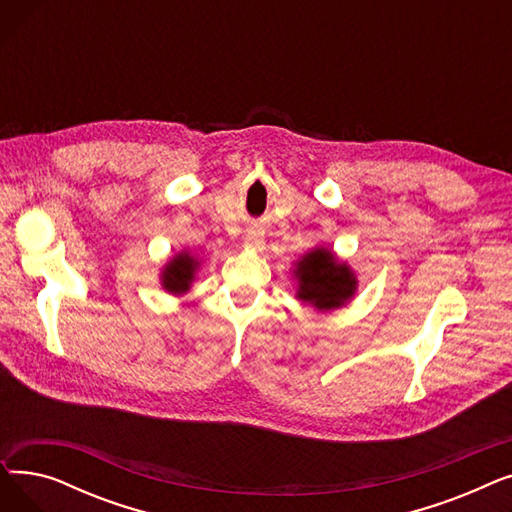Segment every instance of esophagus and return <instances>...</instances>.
<instances>
[{
	"label": "esophagus",
	"mask_w": 512,
	"mask_h": 512,
	"mask_svg": "<svg viewBox=\"0 0 512 512\" xmlns=\"http://www.w3.org/2000/svg\"><path fill=\"white\" fill-rule=\"evenodd\" d=\"M263 245H265V240H263V232L261 230L253 228V230L247 232V236H245V247L247 249L259 251V249H263Z\"/></svg>",
	"instance_id": "obj_1"
}]
</instances>
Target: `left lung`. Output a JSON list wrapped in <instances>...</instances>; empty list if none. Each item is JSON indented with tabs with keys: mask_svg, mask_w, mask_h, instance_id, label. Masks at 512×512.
I'll return each mask as SVG.
<instances>
[{
	"mask_svg": "<svg viewBox=\"0 0 512 512\" xmlns=\"http://www.w3.org/2000/svg\"><path fill=\"white\" fill-rule=\"evenodd\" d=\"M299 299L317 309H334L344 305L355 292L353 272L346 265H338L334 255L326 249H315L299 261Z\"/></svg>",
	"mask_w": 512,
	"mask_h": 512,
	"instance_id": "obj_1",
	"label": "left lung"
}]
</instances>
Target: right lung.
<instances>
[{
	"label": "right lung",
	"instance_id": "right-lung-1",
	"mask_svg": "<svg viewBox=\"0 0 512 512\" xmlns=\"http://www.w3.org/2000/svg\"><path fill=\"white\" fill-rule=\"evenodd\" d=\"M197 272V261L193 257L178 255L176 259H172L164 272V288H168L170 292H184L188 290V284L193 282Z\"/></svg>",
	"mask_w": 512,
	"mask_h": 512
}]
</instances>
